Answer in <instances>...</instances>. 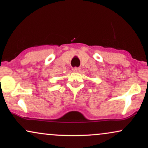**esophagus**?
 I'll list each match as a JSON object with an SVG mask.
<instances>
[{"instance_id":"obj_1","label":"esophagus","mask_w":148,"mask_h":148,"mask_svg":"<svg viewBox=\"0 0 148 148\" xmlns=\"http://www.w3.org/2000/svg\"><path fill=\"white\" fill-rule=\"evenodd\" d=\"M73 72H80V71H81V68L80 67H74V68H73Z\"/></svg>"}]
</instances>
